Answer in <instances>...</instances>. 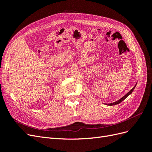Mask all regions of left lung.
<instances>
[{
  "label": "left lung",
  "mask_w": 152,
  "mask_h": 152,
  "mask_svg": "<svg viewBox=\"0 0 152 152\" xmlns=\"http://www.w3.org/2000/svg\"><path fill=\"white\" fill-rule=\"evenodd\" d=\"M136 86V84L134 86V87H133V88L129 91V93H127L125 96H123V97L122 98H121L120 99H118V101H117V102H113V103H108V104H107V105H108V106H112V105H115V104H119V103H121L122 102V101H124V99H125L127 97V96H129V95H130L132 93V91H134V89H135V87Z\"/></svg>",
  "instance_id": "8db88e82"
}]
</instances>
